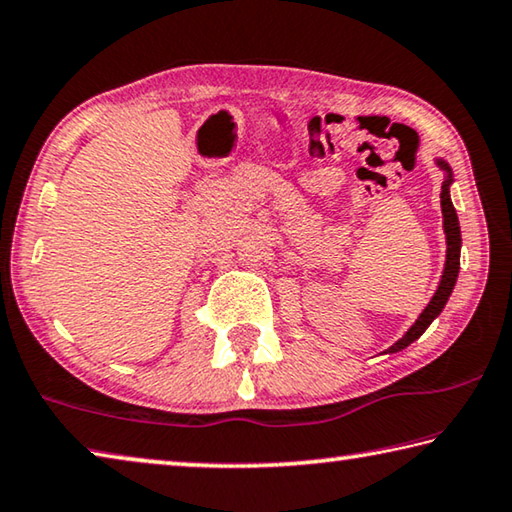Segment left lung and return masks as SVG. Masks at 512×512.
I'll list each match as a JSON object with an SVG mask.
<instances>
[{"label":"left lung","mask_w":512,"mask_h":512,"mask_svg":"<svg viewBox=\"0 0 512 512\" xmlns=\"http://www.w3.org/2000/svg\"><path fill=\"white\" fill-rule=\"evenodd\" d=\"M436 164L440 169L445 171V180H443V192H440V207H443V228H445V237H447V259H445V271L443 277H440V284L436 293L427 307H424L422 314L418 316V320L411 325L409 332H406L400 341L391 345L388 352H400L404 350L406 345H411L415 339H420L433 320L438 318L440 311L445 309L449 296H452L456 277H458V268H461V225H458V216L452 205V198H449V187L454 183L452 176V167L445 160H436Z\"/></svg>","instance_id":"1"}]
</instances>
